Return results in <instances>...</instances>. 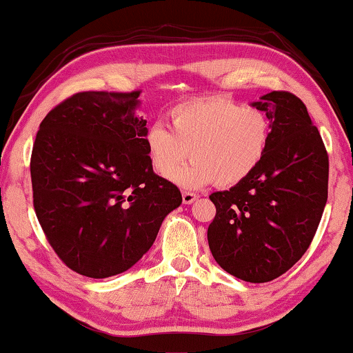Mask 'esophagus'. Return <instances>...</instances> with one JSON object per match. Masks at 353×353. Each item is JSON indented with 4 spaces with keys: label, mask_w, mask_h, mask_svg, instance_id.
Returning a JSON list of instances; mask_svg holds the SVG:
<instances>
[{
    "label": "esophagus",
    "mask_w": 353,
    "mask_h": 353,
    "mask_svg": "<svg viewBox=\"0 0 353 353\" xmlns=\"http://www.w3.org/2000/svg\"><path fill=\"white\" fill-rule=\"evenodd\" d=\"M198 198L196 193H192V192H182V201L185 203V205H192L193 201H195Z\"/></svg>",
    "instance_id": "esophagus-1"
}]
</instances>
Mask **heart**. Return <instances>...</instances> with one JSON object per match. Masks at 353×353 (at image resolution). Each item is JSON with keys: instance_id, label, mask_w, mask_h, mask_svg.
<instances>
[{"instance_id": "heart-1", "label": "heart", "mask_w": 353, "mask_h": 353, "mask_svg": "<svg viewBox=\"0 0 353 353\" xmlns=\"http://www.w3.org/2000/svg\"><path fill=\"white\" fill-rule=\"evenodd\" d=\"M270 137L269 117L224 96L179 103L170 112V129L153 125L143 137L153 171L172 179L190 156L192 163L174 181L187 188L214 182L232 187L259 166Z\"/></svg>"}]
</instances>
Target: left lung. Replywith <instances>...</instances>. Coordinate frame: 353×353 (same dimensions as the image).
Returning a JSON list of instances; mask_svg holds the SVG:
<instances>
[{
	"mask_svg": "<svg viewBox=\"0 0 353 353\" xmlns=\"http://www.w3.org/2000/svg\"><path fill=\"white\" fill-rule=\"evenodd\" d=\"M252 107L269 117V145L250 176L210 195L216 216L208 243L228 274L265 283L309 250L327 200L330 161L319 129L294 94L272 91Z\"/></svg>",
	"mask_w": 353,
	"mask_h": 353,
	"instance_id": "obj_1",
	"label": "left lung"
}]
</instances>
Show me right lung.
<instances>
[{"label":"right lung","mask_w":353,"mask_h":353,"mask_svg":"<svg viewBox=\"0 0 353 353\" xmlns=\"http://www.w3.org/2000/svg\"><path fill=\"white\" fill-rule=\"evenodd\" d=\"M139 94H73L44 117L34 139V212L49 245L79 275L131 269L182 203L181 190L148 161Z\"/></svg>","instance_id":"right-lung-1"}]
</instances>
